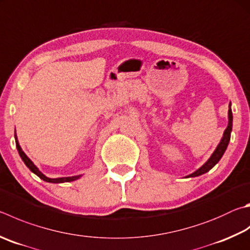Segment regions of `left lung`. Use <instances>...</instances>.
Returning a JSON list of instances; mask_svg holds the SVG:
<instances>
[{
    "mask_svg": "<svg viewBox=\"0 0 250 250\" xmlns=\"http://www.w3.org/2000/svg\"><path fill=\"white\" fill-rule=\"evenodd\" d=\"M232 125H233V115H232V109H230V104H229V125H228V128L225 129L224 131V134H223V138H222L221 142L217 145V147L215 148V151L213 152V154L211 155V157L208 158V160L204 163V164L200 167V168L197 169L192 174H190L187 176V178L189 177H197V176H200L202 174H206L211 168H213L219 161L221 160V157L223 156L224 152L226 151V148H228V145L229 143V140H230V132H232Z\"/></svg>",
    "mask_w": 250,
    "mask_h": 250,
    "instance_id": "1",
    "label": "left lung"
}]
</instances>
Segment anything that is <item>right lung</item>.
I'll return each mask as SVG.
<instances>
[{"mask_svg": "<svg viewBox=\"0 0 250 250\" xmlns=\"http://www.w3.org/2000/svg\"><path fill=\"white\" fill-rule=\"evenodd\" d=\"M15 141H16L17 151H18V153H20V156L21 157L22 162H24L25 165H26L27 167H28V168H29L31 171H33L34 174L37 175L40 179L47 181V183L60 184V183H70V181H74V180H76V179H79L80 177H81V175H79V176H72V177H61V178H49V177L44 176V175L42 174V172L37 168V166H36V165L34 164V163L29 160L28 156H27L26 154H25L24 152H22L21 145H20V143H18V141H17L16 134H15Z\"/></svg>", "mask_w": 250, "mask_h": 250, "instance_id": "obj_1", "label": "right lung"}]
</instances>
